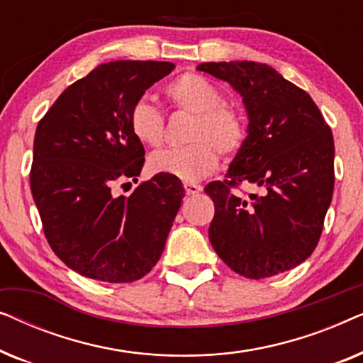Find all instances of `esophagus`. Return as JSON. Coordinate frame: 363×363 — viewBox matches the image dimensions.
Here are the masks:
<instances>
[{"label": "esophagus", "mask_w": 363, "mask_h": 363, "mask_svg": "<svg viewBox=\"0 0 363 363\" xmlns=\"http://www.w3.org/2000/svg\"><path fill=\"white\" fill-rule=\"evenodd\" d=\"M185 191L186 195H196V193H200L203 188L200 185H195V183H185Z\"/></svg>", "instance_id": "obj_1"}]
</instances>
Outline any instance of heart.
I'll return each mask as SVG.
<instances>
[{
  "instance_id": "b5f03b06",
  "label": "heart",
  "mask_w": 363,
  "mask_h": 363,
  "mask_svg": "<svg viewBox=\"0 0 363 363\" xmlns=\"http://www.w3.org/2000/svg\"><path fill=\"white\" fill-rule=\"evenodd\" d=\"M173 108L193 113L186 140L178 148H165L148 158V168L158 175H170L183 182H198L216 170L223 155H235L247 135L246 116L235 104L221 101V91L210 79L196 72H185L163 89ZM132 135L145 147L162 145L165 122L150 102L137 101L128 112Z\"/></svg>"
}]
</instances>
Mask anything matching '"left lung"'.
<instances>
[{
    "mask_svg": "<svg viewBox=\"0 0 363 363\" xmlns=\"http://www.w3.org/2000/svg\"><path fill=\"white\" fill-rule=\"evenodd\" d=\"M198 71L230 82L250 117L226 178L205 186L215 203L213 250L247 279L289 271L315 250L332 201L330 127L309 94L267 64L203 62ZM241 184L260 191L245 199L234 191Z\"/></svg>",
    "mask_w": 363,
    "mask_h": 363,
    "instance_id": "1",
    "label": "left lung"
}]
</instances>
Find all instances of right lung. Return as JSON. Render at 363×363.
<instances>
[{
	"mask_svg": "<svg viewBox=\"0 0 363 363\" xmlns=\"http://www.w3.org/2000/svg\"><path fill=\"white\" fill-rule=\"evenodd\" d=\"M173 69L162 61L101 64L71 84L38 123L31 193L49 246L81 276L133 282L160 259L183 185L155 175L128 196L113 190L137 182L145 162L128 112Z\"/></svg>",
	"mask_w": 363,
	"mask_h": 363,
	"instance_id": "1",
	"label": "right lung"
}]
</instances>
